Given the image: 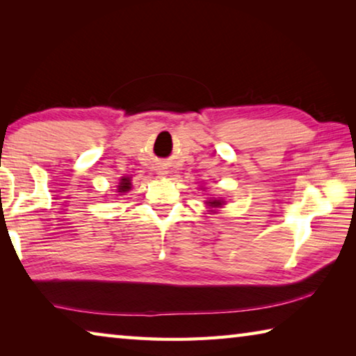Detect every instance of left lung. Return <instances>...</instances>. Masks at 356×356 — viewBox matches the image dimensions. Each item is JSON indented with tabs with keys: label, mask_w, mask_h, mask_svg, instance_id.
Listing matches in <instances>:
<instances>
[{
	"label": "left lung",
	"mask_w": 356,
	"mask_h": 356,
	"mask_svg": "<svg viewBox=\"0 0 356 356\" xmlns=\"http://www.w3.org/2000/svg\"><path fill=\"white\" fill-rule=\"evenodd\" d=\"M207 204H209V206H212V207H216V206H221L222 201H220V200H215V201H209Z\"/></svg>",
	"instance_id": "obj_1"
}]
</instances>
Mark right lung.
Instances as JSON below:
<instances>
[{
	"label": "right lung",
	"mask_w": 356,
	"mask_h": 356,
	"mask_svg": "<svg viewBox=\"0 0 356 356\" xmlns=\"http://www.w3.org/2000/svg\"><path fill=\"white\" fill-rule=\"evenodd\" d=\"M129 190H130V179L129 177L120 179V182L118 185V191L119 193H125V191H129Z\"/></svg>",
	"instance_id": "add662e5"
}]
</instances>
